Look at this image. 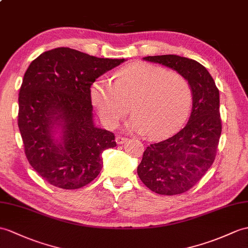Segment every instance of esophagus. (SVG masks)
<instances>
[{
    "mask_svg": "<svg viewBox=\"0 0 248 248\" xmlns=\"http://www.w3.org/2000/svg\"><path fill=\"white\" fill-rule=\"evenodd\" d=\"M126 140H128V138L123 137V136H120V135H117L116 138H115V141H116L117 145H123V143H124L126 141Z\"/></svg>",
    "mask_w": 248,
    "mask_h": 248,
    "instance_id": "1",
    "label": "esophagus"
}]
</instances>
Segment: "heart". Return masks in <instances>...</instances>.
<instances>
[{
    "label": "heart",
    "instance_id": "b5f03b06",
    "mask_svg": "<svg viewBox=\"0 0 248 248\" xmlns=\"http://www.w3.org/2000/svg\"><path fill=\"white\" fill-rule=\"evenodd\" d=\"M91 98L108 128H116L131 111L128 129L147 133L152 140L170 136L187 119L192 92L181 74L149 63L122 68L113 82L98 79L91 86Z\"/></svg>",
    "mask_w": 248,
    "mask_h": 248
}]
</instances>
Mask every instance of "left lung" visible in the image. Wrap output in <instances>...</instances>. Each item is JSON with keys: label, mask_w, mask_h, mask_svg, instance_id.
I'll list each match as a JSON object with an SVG mask.
<instances>
[{"label": "left lung", "mask_w": 248, "mask_h": 248, "mask_svg": "<svg viewBox=\"0 0 248 248\" xmlns=\"http://www.w3.org/2000/svg\"><path fill=\"white\" fill-rule=\"evenodd\" d=\"M142 59L181 74L191 88L192 110L187 124L168 140L149 146L137 167L138 176L153 192L181 194L191 189L215 162L222 132L220 93L198 61L176 55Z\"/></svg>", "instance_id": "1"}]
</instances>
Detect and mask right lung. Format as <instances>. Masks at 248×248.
Segmentation results:
<instances>
[{
    "mask_svg": "<svg viewBox=\"0 0 248 248\" xmlns=\"http://www.w3.org/2000/svg\"><path fill=\"white\" fill-rule=\"evenodd\" d=\"M124 61L58 47L28 66L18 125L28 162L50 185L78 189L100 173L101 154L116 141L112 132L95 125L91 85Z\"/></svg>",
    "mask_w": 248,
    "mask_h": 248,
    "instance_id": "right-lung-1",
    "label": "right lung"
}]
</instances>
